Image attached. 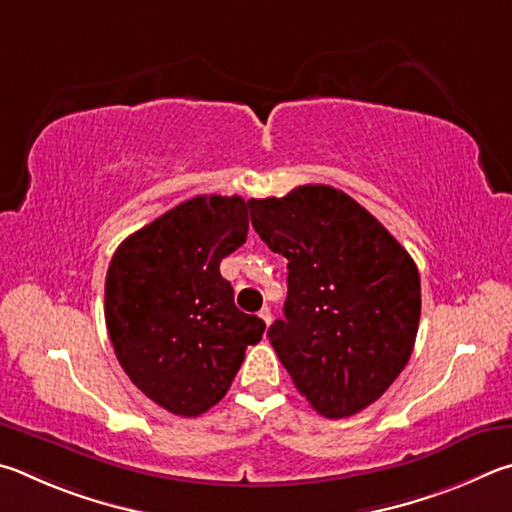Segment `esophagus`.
<instances>
[{
  "instance_id": "esophagus-1",
  "label": "esophagus",
  "mask_w": 512,
  "mask_h": 512,
  "mask_svg": "<svg viewBox=\"0 0 512 512\" xmlns=\"http://www.w3.org/2000/svg\"><path fill=\"white\" fill-rule=\"evenodd\" d=\"M258 317H261V319L265 321V326L272 324V312H270V308H263L261 312H258Z\"/></svg>"
}]
</instances>
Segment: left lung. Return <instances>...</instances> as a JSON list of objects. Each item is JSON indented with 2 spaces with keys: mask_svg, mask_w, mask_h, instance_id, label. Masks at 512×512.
<instances>
[{
  "mask_svg": "<svg viewBox=\"0 0 512 512\" xmlns=\"http://www.w3.org/2000/svg\"><path fill=\"white\" fill-rule=\"evenodd\" d=\"M247 204L258 236L288 258L283 319L267 330L276 355L317 414H357L391 387L414 351V258L333 186L306 184Z\"/></svg>",
  "mask_w": 512,
  "mask_h": 512,
  "instance_id": "left-lung-1",
  "label": "left lung"
}]
</instances>
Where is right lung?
Wrapping results in <instances>:
<instances>
[{
  "label": "right lung",
  "mask_w": 512,
  "mask_h": 512,
  "mask_svg": "<svg viewBox=\"0 0 512 512\" xmlns=\"http://www.w3.org/2000/svg\"><path fill=\"white\" fill-rule=\"evenodd\" d=\"M242 197L197 195L134 231L105 276V324L134 387L175 416L224 398L265 321L233 303L220 261L247 240Z\"/></svg>",
  "instance_id": "obj_1"
}]
</instances>
